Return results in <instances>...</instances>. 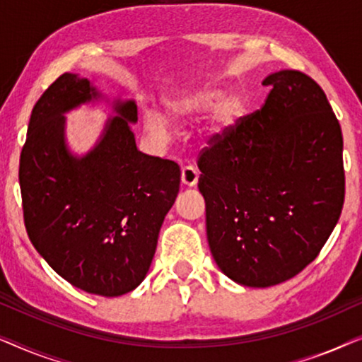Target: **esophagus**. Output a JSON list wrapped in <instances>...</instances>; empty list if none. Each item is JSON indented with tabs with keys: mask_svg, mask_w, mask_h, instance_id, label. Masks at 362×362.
Masks as SVG:
<instances>
[{
	"mask_svg": "<svg viewBox=\"0 0 362 362\" xmlns=\"http://www.w3.org/2000/svg\"><path fill=\"white\" fill-rule=\"evenodd\" d=\"M197 180H199V171H197L194 166L187 165V166L182 168V171H181L182 185L192 187V186L197 185Z\"/></svg>",
	"mask_w": 362,
	"mask_h": 362,
	"instance_id": "1",
	"label": "esophagus"
}]
</instances>
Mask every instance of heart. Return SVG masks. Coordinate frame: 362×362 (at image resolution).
I'll return each instance as SVG.
<instances>
[{
	"instance_id": "heart-1",
	"label": "heart",
	"mask_w": 362,
	"mask_h": 362,
	"mask_svg": "<svg viewBox=\"0 0 362 362\" xmlns=\"http://www.w3.org/2000/svg\"><path fill=\"white\" fill-rule=\"evenodd\" d=\"M163 105L168 120L175 123L204 113L212 106L204 127L206 141H216L229 135L247 112L245 97L240 92L230 90L224 93V87L212 82L181 88L165 98ZM143 125L153 136L166 135V123L156 113L146 112L143 115Z\"/></svg>"
}]
</instances>
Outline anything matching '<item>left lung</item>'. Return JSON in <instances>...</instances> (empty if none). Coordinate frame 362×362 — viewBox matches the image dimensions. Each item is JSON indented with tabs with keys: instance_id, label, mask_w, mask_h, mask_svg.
<instances>
[{
	"instance_id": "8db88e82",
	"label": "left lung",
	"mask_w": 362,
	"mask_h": 362,
	"mask_svg": "<svg viewBox=\"0 0 362 362\" xmlns=\"http://www.w3.org/2000/svg\"><path fill=\"white\" fill-rule=\"evenodd\" d=\"M264 107L199 155L207 242L230 280L267 288L323 249L344 202L343 135L323 88L300 71L270 74Z\"/></svg>"
}]
</instances>
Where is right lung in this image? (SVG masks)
Listing matches in <instances>:
<instances>
[{"mask_svg":"<svg viewBox=\"0 0 362 362\" xmlns=\"http://www.w3.org/2000/svg\"><path fill=\"white\" fill-rule=\"evenodd\" d=\"M100 93L88 78L62 74L33 108L19 160L24 226L34 249L69 284L120 296L150 270L158 234L180 192L175 161L138 151L133 100H117L100 140L74 156L66 117Z\"/></svg>","mask_w":362,"mask_h":362,"instance_id":"add662e5","label":"right lung"}]
</instances>
